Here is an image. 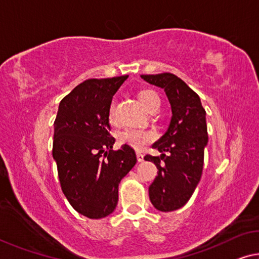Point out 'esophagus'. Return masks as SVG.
Masks as SVG:
<instances>
[{
	"mask_svg": "<svg viewBox=\"0 0 259 259\" xmlns=\"http://www.w3.org/2000/svg\"><path fill=\"white\" fill-rule=\"evenodd\" d=\"M136 157H137V160H138V162H142V161H144V155H143L141 152H137L136 153Z\"/></svg>",
	"mask_w": 259,
	"mask_h": 259,
	"instance_id": "obj_1",
	"label": "esophagus"
}]
</instances>
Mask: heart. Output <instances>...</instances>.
<instances>
[{
    "label": "heart",
    "instance_id": "obj_1",
    "mask_svg": "<svg viewBox=\"0 0 259 259\" xmlns=\"http://www.w3.org/2000/svg\"><path fill=\"white\" fill-rule=\"evenodd\" d=\"M139 101L146 110H150L160 105L159 96L152 90H143L138 94ZM108 121L115 124L116 123V112H115V105L112 104L108 109ZM154 134L149 130L143 129H125L121 131L117 136V141L122 145H128L137 151L145 149L147 144L154 141Z\"/></svg>",
    "mask_w": 259,
    "mask_h": 259
}]
</instances>
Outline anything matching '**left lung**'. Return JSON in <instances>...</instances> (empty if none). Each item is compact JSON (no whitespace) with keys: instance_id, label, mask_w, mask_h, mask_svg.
Masks as SVG:
<instances>
[{"instance_id":"1","label":"left lung","mask_w":259,"mask_h":259,"mask_svg":"<svg viewBox=\"0 0 259 259\" xmlns=\"http://www.w3.org/2000/svg\"><path fill=\"white\" fill-rule=\"evenodd\" d=\"M141 77L165 90L171 106L168 130L152 146L162 154H147L144 159L158 168V176L149 188L151 203L161 212L175 211L188 203L202 178L204 149L208 141L206 112L198 94L173 73Z\"/></svg>"}]
</instances>
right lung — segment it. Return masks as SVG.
Listing matches in <instances>:
<instances>
[{
    "label": "right lung",
    "instance_id": "1",
    "mask_svg": "<svg viewBox=\"0 0 259 259\" xmlns=\"http://www.w3.org/2000/svg\"><path fill=\"white\" fill-rule=\"evenodd\" d=\"M128 76L88 79L60 102L54 122L53 158L64 196L90 219L109 215L117 205L118 183L137 162L128 145L113 151L108 109Z\"/></svg>",
    "mask_w": 259,
    "mask_h": 259
}]
</instances>
